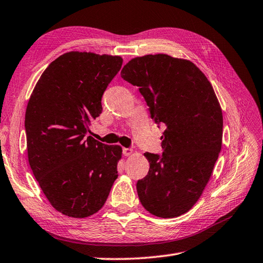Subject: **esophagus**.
<instances>
[{"label": "esophagus", "instance_id": "obj_1", "mask_svg": "<svg viewBox=\"0 0 263 263\" xmlns=\"http://www.w3.org/2000/svg\"><path fill=\"white\" fill-rule=\"evenodd\" d=\"M133 153H134V150H133L132 148H124V149H123V154H124L126 157L132 156Z\"/></svg>", "mask_w": 263, "mask_h": 263}]
</instances>
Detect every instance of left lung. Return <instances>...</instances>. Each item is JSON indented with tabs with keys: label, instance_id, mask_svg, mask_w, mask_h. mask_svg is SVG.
Masks as SVG:
<instances>
[{
	"label": "left lung",
	"instance_id": "8db88e82",
	"mask_svg": "<svg viewBox=\"0 0 263 263\" xmlns=\"http://www.w3.org/2000/svg\"><path fill=\"white\" fill-rule=\"evenodd\" d=\"M121 76L139 87L151 116L166 127L162 156L144 154L150 168L137 182L139 201L155 216H181L201 197L221 149L218 99L192 61L166 53L133 58Z\"/></svg>",
	"mask_w": 263,
	"mask_h": 263
}]
</instances>
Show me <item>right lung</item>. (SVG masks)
Returning a JSON list of instances; mask_svg holds the SVG:
<instances>
[{
  "instance_id": "obj_1",
  "label": "right lung",
  "mask_w": 263,
  "mask_h": 263,
  "mask_svg": "<svg viewBox=\"0 0 263 263\" xmlns=\"http://www.w3.org/2000/svg\"><path fill=\"white\" fill-rule=\"evenodd\" d=\"M121 55L69 51L47 67L25 114L28 162L52 208L85 218L105 204L122 147L87 136L102 95L121 70Z\"/></svg>"
}]
</instances>
